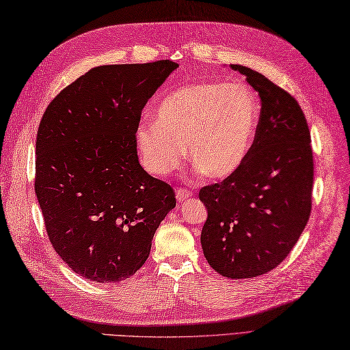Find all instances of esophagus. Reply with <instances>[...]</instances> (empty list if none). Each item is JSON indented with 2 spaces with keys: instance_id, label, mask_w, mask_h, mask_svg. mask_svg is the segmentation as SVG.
<instances>
[{
  "instance_id": "esophagus-1",
  "label": "esophagus",
  "mask_w": 350,
  "mask_h": 350,
  "mask_svg": "<svg viewBox=\"0 0 350 350\" xmlns=\"http://www.w3.org/2000/svg\"><path fill=\"white\" fill-rule=\"evenodd\" d=\"M175 194H176V199H178V200H185V199L191 198V191L184 189V187H178Z\"/></svg>"
}]
</instances>
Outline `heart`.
Wrapping results in <instances>:
<instances>
[{"mask_svg": "<svg viewBox=\"0 0 350 350\" xmlns=\"http://www.w3.org/2000/svg\"><path fill=\"white\" fill-rule=\"evenodd\" d=\"M258 118L260 100L245 84L196 81L170 92L154 122L138 126L136 147L144 167L156 176L180 166L185 147L202 175L224 180L248 154Z\"/></svg>", "mask_w": 350, "mask_h": 350, "instance_id": "b5f03b06", "label": "heart"}]
</instances>
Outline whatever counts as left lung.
Wrapping results in <instances>:
<instances>
[{"instance_id":"1","label":"left lung","mask_w":350,"mask_h":350,"mask_svg":"<svg viewBox=\"0 0 350 350\" xmlns=\"http://www.w3.org/2000/svg\"><path fill=\"white\" fill-rule=\"evenodd\" d=\"M230 68L258 92L261 113L242 165L199 191L208 209L200 242L219 275L246 279L278 267L303 233L312 211L313 154L298 102L251 68Z\"/></svg>"}]
</instances>
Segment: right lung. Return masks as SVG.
Instances as JSON below:
<instances>
[{
	"label": "right lung",
	"instance_id": "1",
	"mask_svg": "<svg viewBox=\"0 0 350 350\" xmlns=\"http://www.w3.org/2000/svg\"><path fill=\"white\" fill-rule=\"evenodd\" d=\"M178 64L92 68L50 102L37 133L36 193L49 241L77 275L120 282L147 261L175 208L174 189L142 169V108Z\"/></svg>",
	"mask_w": 350,
	"mask_h": 350
}]
</instances>
